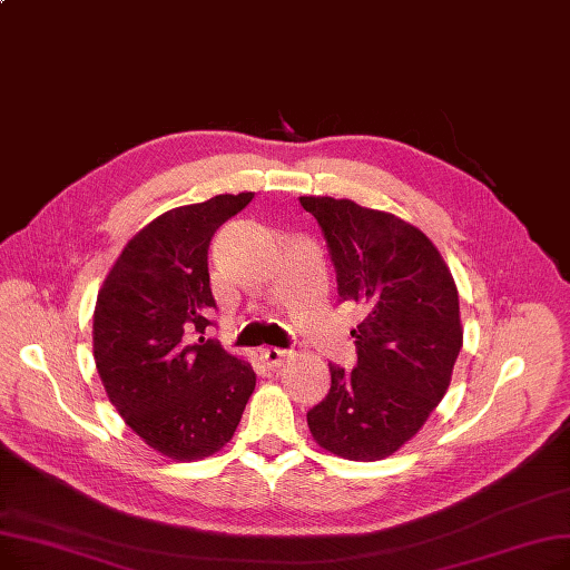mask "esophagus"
Masks as SVG:
<instances>
[{
	"label": "esophagus",
	"mask_w": 570,
	"mask_h": 570,
	"mask_svg": "<svg viewBox=\"0 0 570 570\" xmlns=\"http://www.w3.org/2000/svg\"><path fill=\"white\" fill-rule=\"evenodd\" d=\"M288 358H291V352H286V350H275V346H267V350H261V361H263L269 370L282 367Z\"/></svg>",
	"instance_id": "esophagus-1"
}]
</instances>
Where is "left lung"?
Here are the masks:
<instances>
[{
  "mask_svg": "<svg viewBox=\"0 0 570 570\" xmlns=\"http://www.w3.org/2000/svg\"><path fill=\"white\" fill-rule=\"evenodd\" d=\"M324 230L340 303L361 307L356 367L331 365V391L307 412L324 448L350 461L399 452L452 382L463 346L459 291L435 244L407 220L335 197H301Z\"/></svg>",
  "mask_w": 570,
  "mask_h": 570,
  "instance_id": "left-lung-1",
  "label": "left lung"
}]
</instances>
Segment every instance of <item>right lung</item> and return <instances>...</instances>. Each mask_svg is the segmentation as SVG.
Wrapping results in <instances>:
<instances>
[{
    "mask_svg": "<svg viewBox=\"0 0 570 570\" xmlns=\"http://www.w3.org/2000/svg\"><path fill=\"white\" fill-rule=\"evenodd\" d=\"M254 193L169 209L120 252L97 293L92 354L126 424L156 452L195 461L230 442L256 373L203 337L216 309L207 252Z\"/></svg>",
    "mask_w": 570,
    "mask_h": 570,
    "instance_id": "add662e5",
    "label": "right lung"
}]
</instances>
